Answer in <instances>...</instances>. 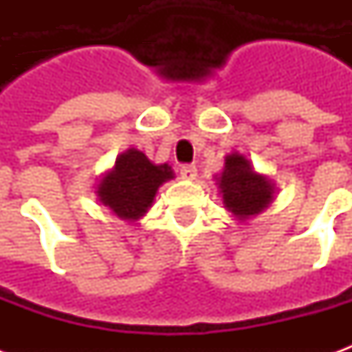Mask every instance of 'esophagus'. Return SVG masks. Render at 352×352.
Returning a JSON list of instances; mask_svg holds the SVG:
<instances>
[{
  "label": "esophagus",
  "mask_w": 352,
  "mask_h": 352,
  "mask_svg": "<svg viewBox=\"0 0 352 352\" xmlns=\"http://www.w3.org/2000/svg\"><path fill=\"white\" fill-rule=\"evenodd\" d=\"M179 173H181V177L186 179V181H192V179H196V175H198V168H196L194 164H184V166H181V169H179Z\"/></svg>",
  "instance_id": "obj_1"
}]
</instances>
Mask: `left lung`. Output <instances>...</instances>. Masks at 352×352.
<instances>
[{"instance_id": "8db88e82", "label": "left lung", "mask_w": 352, "mask_h": 352, "mask_svg": "<svg viewBox=\"0 0 352 352\" xmlns=\"http://www.w3.org/2000/svg\"><path fill=\"white\" fill-rule=\"evenodd\" d=\"M222 201L239 221H247L264 211L272 204L275 186L265 175L252 169L243 154L232 153L224 160V169L217 177Z\"/></svg>"}]
</instances>
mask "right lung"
<instances>
[{
  "label": "right lung",
  "mask_w": 352,
  "mask_h": 352,
  "mask_svg": "<svg viewBox=\"0 0 352 352\" xmlns=\"http://www.w3.org/2000/svg\"><path fill=\"white\" fill-rule=\"evenodd\" d=\"M173 179L168 164L156 166L138 148L118 154L115 168L98 184V198L122 221L135 222L153 206L162 184Z\"/></svg>",
  "instance_id": "right-lung-1"
}]
</instances>
